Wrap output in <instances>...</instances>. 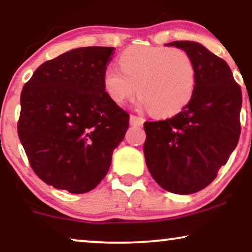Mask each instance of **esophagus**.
Listing matches in <instances>:
<instances>
[{
	"instance_id": "esophagus-1",
	"label": "esophagus",
	"mask_w": 252,
	"mask_h": 252,
	"mask_svg": "<svg viewBox=\"0 0 252 252\" xmlns=\"http://www.w3.org/2000/svg\"><path fill=\"white\" fill-rule=\"evenodd\" d=\"M129 124H130V125H133V126H143V124H144V119L142 118V117L130 115Z\"/></svg>"
}]
</instances>
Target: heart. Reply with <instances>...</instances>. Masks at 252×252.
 Listing matches in <instances>:
<instances>
[{"instance_id":"1","label":"heart","mask_w":252,"mask_h":252,"mask_svg":"<svg viewBox=\"0 0 252 252\" xmlns=\"http://www.w3.org/2000/svg\"><path fill=\"white\" fill-rule=\"evenodd\" d=\"M120 67L105 68L103 84L117 104L136 93L140 104L158 117L173 116L191 101L196 89L195 62L180 48L133 47L119 58Z\"/></svg>"}]
</instances>
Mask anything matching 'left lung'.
<instances>
[{
  "mask_svg": "<svg viewBox=\"0 0 252 252\" xmlns=\"http://www.w3.org/2000/svg\"><path fill=\"white\" fill-rule=\"evenodd\" d=\"M195 62L197 79L191 101L166 120L146 122L147 167L165 190L189 195L215 180L241 134L242 93L228 64L194 41H174Z\"/></svg>",
  "mask_w": 252,
  "mask_h": 252,
  "instance_id": "left-lung-1",
  "label": "left lung"
}]
</instances>
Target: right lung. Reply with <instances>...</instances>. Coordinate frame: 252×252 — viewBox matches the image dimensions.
<instances>
[{"label": "right lung", "instance_id": "right-lung-1", "mask_svg": "<svg viewBox=\"0 0 252 252\" xmlns=\"http://www.w3.org/2000/svg\"><path fill=\"white\" fill-rule=\"evenodd\" d=\"M113 50H70L44 62L24 85L18 136L33 171L47 185L84 194L108 173L129 120L103 84Z\"/></svg>", "mask_w": 252, "mask_h": 252}]
</instances>
